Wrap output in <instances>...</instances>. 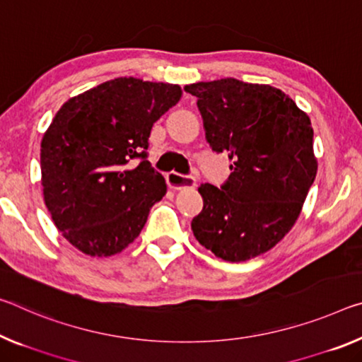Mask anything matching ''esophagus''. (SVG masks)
Listing matches in <instances>:
<instances>
[{
    "label": "esophagus",
    "instance_id": "esophagus-1",
    "mask_svg": "<svg viewBox=\"0 0 362 362\" xmlns=\"http://www.w3.org/2000/svg\"><path fill=\"white\" fill-rule=\"evenodd\" d=\"M165 182H168V185L170 188H174V190H182V188H194L197 187V180H194V177L192 175H182L179 172H169L168 175H165Z\"/></svg>",
    "mask_w": 362,
    "mask_h": 362
}]
</instances>
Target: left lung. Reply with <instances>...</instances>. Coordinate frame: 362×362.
Returning <instances> with one entry per match:
<instances>
[{
    "mask_svg": "<svg viewBox=\"0 0 362 362\" xmlns=\"http://www.w3.org/2000/svg\"><path fill=\"white\" fill-rule=\"evenodd\" d=\"M197 96L212 151L232 160L221 188L202 183L192 230L230 262L274 248L291 230L317 174L308 114L282 90L237 78L187 85Z\"/></svg>",
    "mask_w": 362,
    "mask_h": 362,
    "instance_id": "1",
    "label": "left lung"
}]
</instances>
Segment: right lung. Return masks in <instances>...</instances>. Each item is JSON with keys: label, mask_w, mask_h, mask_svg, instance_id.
<instances>
[{"label": "right lung", "mask_w": 362, "mask_h": 362, "mask_svg": "<svg viewBox=\"0 0 362 362\" xmlns=\"http://www.w3.org/2000/svg\"><path fill=\"white\" fill-rule=\"evenodd\" d=\"M180 98L179 85L119 77L56 112L40 150L43 198L57 230L83 255L106 257L127 248L168 192L146 160L148 139Z\"/></svg>", "instance_id": "right-lung-1"}]
</instances>
